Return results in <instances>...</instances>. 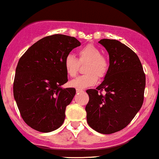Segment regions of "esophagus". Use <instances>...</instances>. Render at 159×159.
Instances as JSON below:
<instances>
[{"label":"esophagus","instance_id":"1","mask_svg":"<svg viewBox=\"0 0 159 159\" xmlns=\"http://www.w3.org/2000/svg\"><path fill=\"white\" fill-rule=\"evenodd\" d=\"M76 92H84V90H83V89H76Z\"/></svg>","mask_w":159,"mask_h":159}]
</instances>
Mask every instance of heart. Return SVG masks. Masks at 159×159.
I'll return each mask as SVG.
<instances>
[{"mask_svg":"<svg viewBox=\"0 0 159 159\" xmlns=\"http://www.w3.org/2000/svg\"><path fill=\"white\" fill-rule=\"evenodd\" d=\"M78 59L74 55L68 54L64 60V67L66 74L70 78L77 75L79 64L86 62L84 68V75L78 77L70 82L71 87L81 89L96 84L98 79H102L109 69V60L102 55L101 50L93 44H88L78 50Z\"/></svg>","mask_w":159,"mask_h":159,"instance_id":"1","label":"heart"}]
</instances>
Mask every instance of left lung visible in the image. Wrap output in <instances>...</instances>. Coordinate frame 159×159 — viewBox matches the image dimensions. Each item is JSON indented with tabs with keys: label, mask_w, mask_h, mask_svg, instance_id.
<instances>
[{
	"label": "left lung",
	"mask_w": 159,
	"mask_h": 159,
	"mask_svg": "<svg viewBox=\"0 0 159 159\" xmlns=\"http://www.w3.org/2000/svg\"><path fill=\"white\" fill-rule=\"evenodd\" d=\"M98 43L109 53V69L96 89L86 91V117L93 130L110 134L125 128L142 106L145 74L138 55L128 47L109 39Z\"/></svg>",
	"instance_id": "1"
}]
</instances>
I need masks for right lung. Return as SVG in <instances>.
Segmentation results:
<instances>
[{"mask_svg":"<svg viewBox=\"0 0 159 159\" xmlns=\"http://www.w3.org/2000/svg\"><path fill=\"white\" fill-rule=\"evenodd\" d=\"M80 45L75 37L48 35L31 46L18 61L14 97L21 118L34 130L48 133L64 123L66 107L76 93L74 88H61L68 81L64 60Z\"/></svg>","mask_w":159,"mask_h":159,"instance_id":"1","label":"right lung"}]
</instances>
